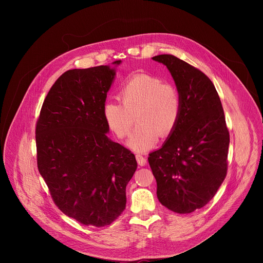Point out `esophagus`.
Here are the masks:
<instances>
[{"label": "esophagus", "instance_id": "obj_1", "mask_svg": "<svg viewBox=\"0 0 263 263\" xmlns=\"http://www.w3.org/2000/svg\"><path fill=\"white\" fill-rule=\"evenodd\" d=\"M135 158H136L137 163H139V165H141V166H145V165L147 164V159H146L144 156H142V155H136Z\"/></svg>", "mask_w": 263, "mask_h": 263}]
</instances>
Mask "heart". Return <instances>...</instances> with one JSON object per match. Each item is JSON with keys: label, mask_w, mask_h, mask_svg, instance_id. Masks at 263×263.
I'll return each mask as SVG.
<instances>
[{"label": "heart", "mask_w": 263, "mask_h": 263, "mask_svg": "<svg viewBox=\"0 0 263 263\" xmlns=\"http://www.w3.org/2000/svg\"><path fill=\"white\" fill-rule=\"evenodd\" d=\"M116 101L103 104L102 115L107 128L117 139L127 137L134 123L128 147L136 153L153 148L161 136L170 135L181 115V98L178 89L161 79L139 73L131 77L118 91Z\"/></svg>", "instance_id": "1"}]
</instances>
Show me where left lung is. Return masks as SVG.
I'll return each mask as SVG.
<instances>
[{"mask_svg":"<svg viewBox=\"0 0 263 263\" xmlns=\"http://www.w3.org/2000/svg\"><path fill=\"white\" fill-rule=\"evenodd\" d=\"M170 70L181 98V115L163 146L149 154L157 196L180 214L202 208L227 174L229 131L211 80L171 54L153 58Z\"/></svg>","mask_w":263,"mask_h":263,"instance_id":"8db88e82","label":"left lung"}]
</instances>
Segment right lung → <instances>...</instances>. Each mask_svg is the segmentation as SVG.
<instances>
[{"mask_svg": "<svg viewBox=\"0 0 263 263\" xmlns=\"http://www.w3.org/2000/svg\"><path fill=\"white\" fill-rule=\"evenodd\" d=\"M115 74L109 66L66 71L49 90L36 123L37 166L51 197L86 226L109 225L122 213L137 168L131 151L106 135L102 108Z\"/></svg>", "mask_w": 263, "mask_h": 263, "instance_id": "1", "label": "right lung"}]
</instances>
